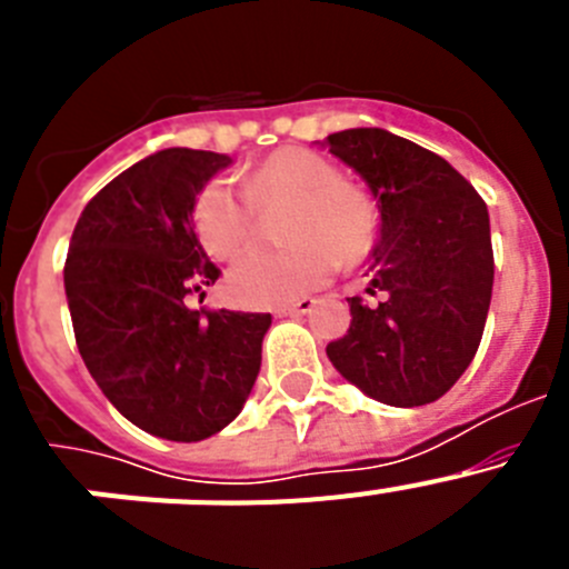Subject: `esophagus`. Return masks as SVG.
Listing matches in <instances>:
<instances>
[{
	"label": "esophagus",
	"mask_w": 569,
	"mask_h": 569,
	"mask_svg": "<svg viewBox=\"0 0 569 569\" xmlns=\"http://www.w3.org/2000/svg\"><path fill=\"white\" fill-rule=\"evenodd\" d=\"M313 310V299H299V301H290V305H281L276 308V316H305Z\"/></svg>",
	"instance_id": "1"
}]
</instances>
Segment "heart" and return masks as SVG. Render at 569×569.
Instances as JSON below:
<instances>
[{"instance_id": "heart-1", "label": "heart", "mask_w": 569, "mask_h": 569, "mask_svg": "<svg viewBox=\"0 0 569 569\" xmlns=\"http://www.w3.org/2000/svg\"><path fill=\"white\" fill-rule=\"evenodd\" d=\"M281 213L279 250H250L228 270L230 299L244 308H276L308 296L345 264L367 259L379 239V213L356 184L341 182L328 156L284 148L256 164L241 193L213 179L193 202V230L216 259H230L253 239L256 210Z\"/></svg>"}]
</instances>
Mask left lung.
Here are the masks:
<instances>
[{"label": "left lung", "mask_w": 569, "mask_h": 569, "mask_svg": "<svg viewBox=\"0 0 569 569\" xmlns=\"http://www.w3.org/2000/svg\"><path fill=\"white\" fill-rule=\"evenodd\" d=\"M379 199L373 288L350 296V328L330 341L333 367L370 399L419 407L441 399L479 350L492 296L487 204L456 168L379 128L328 136Z\"/></svg>", "instance_id": "obj_1"}]
</instances>
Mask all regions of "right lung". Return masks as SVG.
Masks as SVG:
<instances>
[{
    "label": "right lung",
    "mask_w": 569,
    "mask_h": 569,
    "mask_svg": "<svg viewBox=\"0 0 569 569\" xmlns=\"http://www.w3.org/2000/svg\"><path fill=\"white\" fill-rule=\"evenodd\" d=\"M224 153L168 148L104 184L64 259L73 336L110 405L144 433L202 441L239 416L270 313L188 308L222 270L193 233V202Z\"/></svg>",
    "instance_id": "add662e5"
}]
</instances>
